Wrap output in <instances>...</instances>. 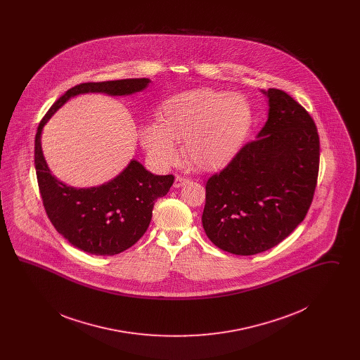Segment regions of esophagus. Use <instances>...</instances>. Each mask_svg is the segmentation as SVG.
Listing matches in <instances>:
<instances>
[{
	"mask_svg": "<svg viewBox=\"0 0 360 360\" xmlns=\"http://www.w3.org/2000/svg\"><path fill=\"white\" fill-rule=\"evenodd\" d=\"M188 178H185V176H182V175H176L175 176V181H174V188H181V186H184L185 184H188Z\"/></svg>",
	"mask_w": 360,
	"mask_h": 360,
	"instance_id": "1",
	"label": "esophagus"
}]
</instances>
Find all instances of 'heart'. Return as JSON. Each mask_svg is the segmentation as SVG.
Masks as SVG:
<instances>
[{"instance_id": "obj_1", "label": "heart", "mask_w": 360, "mask_h": 360, "mask_svg": "<svg viewBox=\"0 0 360 360\" xmlns=\"http://www.w3.org/2000/svg\"><path fill=\"white\" fill-rule=\"evenodd\" d=\"M252 124V108L239 93L197 89L172 97L160 108L158 124L141 129L140 140L153 160L170 166L184 141V154L198 170L225 166L244 144Z\"/></svg>"}]
</instances>
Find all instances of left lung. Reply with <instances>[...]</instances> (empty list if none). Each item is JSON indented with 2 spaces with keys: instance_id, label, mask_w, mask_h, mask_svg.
<instances>
[{
  "instance_id": "8db88e82",
  "label": "left lung",
  "mask_w": 360,
  "mask_h": 360,
  "mask_svg": "<svg viewBox=\"0 0 360 360\" xmlns=\"http://www.w3.org/2000/svg\"><path fill=\"white\" fill-rule=\"evenodd\" d=\"M263 94L269 119L257 139L206 182V236L235 255H255L286 239L305 219L317 185L314 121L283 90Z\"/></svg>"
}]
</instances>
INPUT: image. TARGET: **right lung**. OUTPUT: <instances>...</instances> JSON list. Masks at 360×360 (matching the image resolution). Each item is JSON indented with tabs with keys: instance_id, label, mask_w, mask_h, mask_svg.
Returning a JSON list of instances; mask_svg holds the SVG:
<instances>
[{
	"instance_id": "1",
	"label": "right lung",
	"mask_w": 360,
	"mask_h": 360,
	"mask_svg": "<svg viewBox=\"0 0 360 360\" xmlns=\"http://www.w3.org/2000/svg\"><path fill=\"white\" fill-rule=\"evenodd\" d=\"M148 78L87 82L69 89L41 119L34 137V169L46 213L70 244L93 255H116L147 231L155 201L169 193L174 175H155L137 160L112 181L96 188L68 186L52 175L41 151L43 127L71 97L85 93L129 96L144 90Z\"/></svg>"
}]
</instances>
